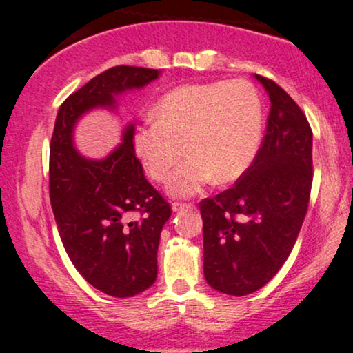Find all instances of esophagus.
<instances>
[{
  "label": "esophagus",
  "mask_w": 353,
  "mask_h": 353,
  "mask_svg": "<svg viewBox=\"0 0 353 353\" xmlns=\"http://www.w3.org/2000/svg\"><path fill=\"white\" fill-rule=\"evenodd\" d=\"M193 208V204L191 203H172V210L173 211H183V210H191Z\"/></svg>",
  "instance_id": "obj_1"
}]
</instances>
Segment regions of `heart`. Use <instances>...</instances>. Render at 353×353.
<instances>
[{
  "label": "heart",
  "instance_id": "obj_1",
  "mask_svg": "<svg viewBox=\"0 0 353 353\" xmlns=\"http://www.w3.org/2000/svg\"><path fill=\"white\" fill-rule=\"evenodd\" d=\"M154 117L134 130V150L152 180L165 181L186 149L168 183L175 196H191L212 178L237 180L262 139V99L245 80L178 86L157 101Z\"/></svg>",
  "mask_w": 353,
  "mask_h": 353
}]
</instances>
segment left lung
I'll list each match as a JSON object with an SVG mask.
<instances>
[{"mask_svg":"<svg viewBox=\"0 0 353 353\" xmlns=\"http://www.w3.org/2000/svg\"><path fill=\"white\" fill-rule=\"evenodd\" d=\"M255 78L272 103L262 145L232 188L199 203L204 278L230 296L260 290L286 262L312 185V130L306 116L275 81Z\"/></svg>","mask_w":353,"mask_h":353,"instance_id":"obj_1","label":"left lung"}]
</instances>
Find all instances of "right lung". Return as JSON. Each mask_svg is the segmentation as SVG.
<instances>
[{"mask_svg":"<svg viewBox=\"0 0 353 353\" xmlns=\"http://www.w3.org/2000/svg\"><path fill=\"white\" fill-rule=\"evenodd\" d=\"M159 77L154 68L119 65L91 78L62 103L50 141L49 190L60 239L81 276L114 298L136 296L154 285L160 232L172 208L145 180L134 124L99 160L80 155L73 129L88 111L116 110V97Z\"/></svg>","mask_w":353,"mask_h":353,"instance_id":"right-lung-1","label":"right lung"}]
</instances>
